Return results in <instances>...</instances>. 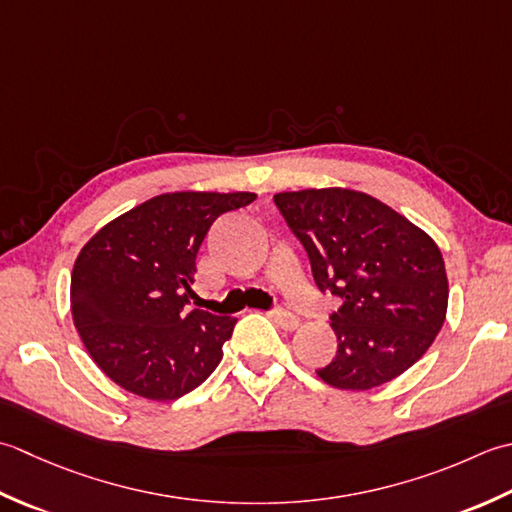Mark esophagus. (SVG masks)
I'll return each mask as SVG.
<instances>
[{
  "label": "esophagus",
  "instance_id": "34e87169",
  "mask_svg": "<svg viewBox=\"0 0 512 512\" xmlns=\"http://www.w3.org/2000/svg\"><path fill=\"white\" fill-rule=\"evenodd\" d=\"M271 320H274L276 325H278L280 329H285V331L298 329V318H296L294 314H289V311H285V309L271 311Z\"/></svg>",
  "mask_w": 512,
  "mask_h": 512
}]
</instances>
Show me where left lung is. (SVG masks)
Listing matches in <instances>:
<instances>
[{
  "instance_id": "8db88e82",
  "label": "left lung",
  "mask_w": 512,
  "mask_h": 512,
  "mask_svg": "<svg viewBox=\"0 0 512 512\" xmlns=\"http://www.w3.org/2000/svg\"><path fill=\"white\" fill-rule=\"evenodd\" d=\"M274 201L305 245L316 285L342 300L331 314L336 358L318 378L369 391L413 367L446 320L448 278L433 238L349 187L278 192Z\"/></svg>"
}]
</instances>
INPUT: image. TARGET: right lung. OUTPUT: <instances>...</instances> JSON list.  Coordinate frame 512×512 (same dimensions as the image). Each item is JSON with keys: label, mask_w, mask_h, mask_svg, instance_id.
Instances as JSON below:
<instances>
[{"label": "right lung", "mask_w": 512, "mask_h": 512, "mask_svg": "<svg viewBox=\"0 0 512 512\" xmlns=\"http://www.w3.org/2000/svg\"><path fill=\"white\" fill-rule=\"evenodd\" d=\"M254 198V192L159 194L81 247L70 276L72 320L114 384L170 402L210 378L236 320L187 307L196 254L218 216Z\"/></svg>", "instance_id": "add662e5"}]
</instances>
